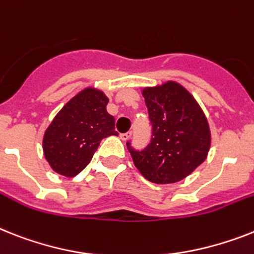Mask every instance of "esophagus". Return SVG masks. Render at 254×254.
I'll return each mask as SVG.
<instances>
[{
	"label": "esophagus",
	"mask_w": 254,
	"mask_h": 254,
	"mask_svg": "<svg viewBox=\"0 0 254 254\" xmlns=\"http://www.w3.org/2000/svg\"><path fill=\"white\" fill-rule=\"evenodd\" d=\"M132 136V132H126V133H121V139L123 140V141H127V140L131 139Z\"/></svg>",
	"instance_id": "1"
}]
</instances>
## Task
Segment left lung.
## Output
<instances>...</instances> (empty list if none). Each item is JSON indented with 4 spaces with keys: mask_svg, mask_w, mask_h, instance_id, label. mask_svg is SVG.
Returning <instances> with one entry per match:
<instances>
[{
    "mask_svg": "<svg viewBox=\"0 0 254 254\" xmlns=\"http://www.w3.org/2000/svg\"><path fill=\"white\" fill-rule=\"evenodd\" d=\"M152 140L142 150L127 142L132 160L152 183H177L206 160L210 128L193 96L177 81L144 88Z\"/></svg>",
    "mask_w": 254,
    "mask_h": 254,
    "instance_id": "obj_1",
    "label": "left lung"
}]
</instances>
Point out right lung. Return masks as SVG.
<instances>
[{"label": "right lung", "mask_w": 254, "mask_h": 254, "mask_svg": "<svg viewBox=\"0 0 254 254\" xmlns=\"http://www.w3.org/2000/svg\"><path fill=\"white\" fill-rule=\"evenodd\" d=\"M109 98L85 88L54 117L44 133V156L56 173L72 178L91 162L102 139L118 135L115 119L106 112Z\"/></svg>", "instance_id": "obj_1"}]
</instances>
